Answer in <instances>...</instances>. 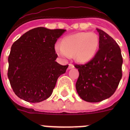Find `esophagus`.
I'll return each instance as SVG.
<instances>
[{
  "label": "esophagus",
  "mask_w": 130,
  "mask_h": 130,
  "mask_svg": "<svg viewBox=\"0 0 130 130\" xmlns=\"http://www.w3.org/2000/svg\"><path fill=\"white\" fill-rule=\"evenodd\" d=\"M74 68V66H73L72 64H69V66H68V69L69 70H70V69H72Z\"/></svg>",
  "instance_id": "obj_1"
}]
</instances>
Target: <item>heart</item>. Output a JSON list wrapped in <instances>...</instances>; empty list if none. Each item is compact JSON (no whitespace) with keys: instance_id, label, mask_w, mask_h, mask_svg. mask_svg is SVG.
<instances>
[{"instance_id":"heart-1","label":"heart","mask_w":130,"mask_h":130,"mask_svg":"<svg viewBox=\"0 0 130 130\" xmlns=\"http://www.w3.org/2000/svg\"><path fill=\"white\" fill-rule=\"evenodd\" d=\"M100 38L94 32H81L68 36L62 43L57 42L55 51L62 58H70L74 55L75 59L85 63L92 59L99 47Z\"/></svg>"}]
</instances>
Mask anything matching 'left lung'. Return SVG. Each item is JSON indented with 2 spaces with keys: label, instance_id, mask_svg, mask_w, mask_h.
Returning <instances> with one entry per match:
<instances>
[{
  "label": "left lung",
  "instance_id": "8db88e82",
  "mask_svg": "<svg viewBox=\"0 0 130 130\" xmlns=\"http://www.w3.org/2000/svg\"><path fill=\"white\" fill-rule=\"evenodd\" d=\"M99 33V50L85 64H75L79 75L75 87L81 99L99 102L111 97L121 79L123 62L121 50L117 42L102 30Z\"/></svg>",
  "mask_w": 130,
  "mask_h": 130
}]
</instances>
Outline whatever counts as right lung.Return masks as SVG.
Listing matches in <instances>:
<instances>
[{"label": "right lung", "mask_w": 130, "mask_h": 130, "mask_svg": "<svg viewBox=\"0 0 130 130\" xmlns=\"http://www.w3.org/2000/svg\"><path fill=\"white\" fill-rule=\"evenodd\" d=\"M65 31L38 27L13 43L8 57V77L19 98L38 103L52 94L58 77L68 67L55 61L58 55L55 44Z\"/></svg>", "instance_id": "obj_1"}]
</instances>
